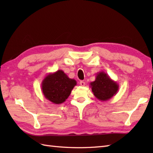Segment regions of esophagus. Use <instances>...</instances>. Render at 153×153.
Masks as SVG:
<instances>
[{
	"label": "esophagus",
	"mask_w": 153,
	"mask_h": 153,
	"mask_svg": "<svg viewBox=\"0 0 153 153\" xmlns=\"http://www.w3.org/2000/svg\"><path fill=\"white\" fill-rule=\"evenodd\" d=\"M80 85L81 86H85V83L83 82V81H81L80 82Z\"/></svg>",
	"instance_id": "esophagus-1"
}]
</instances>
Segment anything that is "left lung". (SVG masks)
Segmentation results:
<instances>
[{
	"mask_svg": "<svg viewBox=\"0 0 153 153\" xmlns=\"http://www.w3.org/2000/svg\"><path fill=\"white\" fill-rule=\"evenodd\" d=\"M93 95L101 101H106L116 95L118 91L119 85L112 80L105 71H100L96 74L94 82L90 83Z\"/></svg>",
	"mask_w": 153,
	"mask_h": 153,
	"instance_id": "obj_1",
	"label": "left lung"
}]
</instances>
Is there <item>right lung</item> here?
Here are the masks:
<instances>
[{
    "instance_id": "obj_1",
    "label": "right lung",
    "mask_w": 153,
    "mask_h": 153,
    "mask_svg": "<svg viewBox=\"0 0 153 153\" xmlns=\"http://www.w3.org/2000/svg\"><path fill=\"white\" fill-rule=\"evenodd\" d=\"M76 85V80L68 77L62 70H59L45 76L41 83V89L45 99L59 105L66 101Z\"/></svg>"
}]
</instances>
